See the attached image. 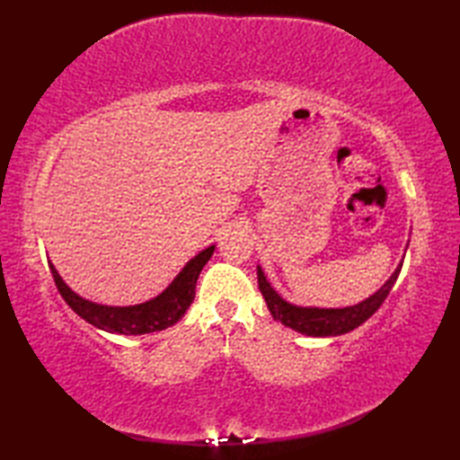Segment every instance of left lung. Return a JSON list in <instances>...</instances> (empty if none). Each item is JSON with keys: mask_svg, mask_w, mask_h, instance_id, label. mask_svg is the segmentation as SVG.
Listing matches in <instances>:
<instances>
[{"mask_svg": "<svg viewBox=\"0 0 460 460\" xmlns=\"http://www.w3.org/2000/svg\"><path fill=\"white\" fill-rule=\"evenodd\" d=\"M402 267L403 262H399L397 269L394 270V275L385 280V285L377 292H374L369 298L346 308H316V306L290 305V302H287L275 288L270 287V282L267 280L265 272H262L261 267H257V279H259V290L262 292V296H265V302L272 318L279 320L280 324H285L287 328L300 332V334L305 336L326 338V336L348 334V332L364 324L371 314H376V310L384 305V300L387 298L389 290L394 288L399 272H402Z\"/></svg>", "mask_w": 460, "mask_h": 460, "instance_id": "left-lung-1", "label": "left lung"}]
</instances>
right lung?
Instances as JSON below:
<instances>
[{"label":"right lung","mask_w":460,"mask_h":460,"mask_svg":"<svg viewBox=\"0 0 460 460\" xmlns=\"http://www.w3.org/2000/svg\"><path fill=\"white\" fill-rule=\"evenodd\" d=\"M215 251V245L203 249L193 259L188 261L178 277H175L170 287L162 290L158 296L142 302L134 306H106L96 305L93 300H86L76 295V292L66 287L63 277L58 275L53 262H49L55 285L61 292L65 302L71 306L83 320L89 322L94 328L111 332V334H124V336H140L150 334V332H160L173 326L175 322L188 312L195 298V285H198L199 272L208 265Z\"/></svg>","instance_id":"obj_1"}]
</instances>
